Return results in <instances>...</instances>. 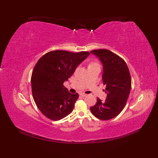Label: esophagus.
<instances>
[{
  "label": "esophagus",
  "mask_w": 158,
  "mask_h": 158,
  "mask_svg": "<svg viewBox=\"0 0 158 158\" xmlns=\"http://www.w3.org/2000/svg\"><path fill=\"white\" fill-rule=\"evenodd\" d=\"M80 95H81L83 97H85V96H87V94H85V93H80Z\"/></svg>",
  "instance_id": "1"
}]
</instances>
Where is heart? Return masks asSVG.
<instances>
[{
    "instance_id": "1",
    "label": "heart",
    "mask_w": 158,
    "mask_h": 158,
    "mask_svg": "<svg viewBox=\"0 0 158 158\" xmlns=\"http://www.w3.org/2000/svg\"><path fill=\"white\" fill-rule=\"evenodd\" d=\"M98 62H96V61H93V62H91L89 64V66H93V65H95V64H98Z\"/></svg>"
}]
</instances>
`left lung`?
<instances>
[{
  "instance_id": "8db88e82",
  "label": "left lung",
  "mask_w": 158,
  "mask_h": 158,
  "mask_svg": "<svg viewBox=\"0 0 158 158\" xmlns=\"http://www.w3.org/2000/svg\"><path fill=\"white\" fill-rule=\"evenodd\" d=\"M90 52L102 63V81L107 94L105 100L98 98L90 110L98 119L109 120L118 115L126 105L131 89L130 73L126 62L109 50L95 49Z\"/></svg>"
}]
</instances>
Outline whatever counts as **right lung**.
<instances>
[{
    "mask_svg": "<svg viewBox=\"0 0 158 158\" xmlns=\"http://www.w3.org/2000/svg\"><path fill=\"white\" fill-rule=\"evenodd\" d=\"M89 53L55 50L36 62L31 76L32 96L40 111L48 119L58 121L72 112L79 94L70 93L63 83Z\"/></svg>",
    "mask_w": 158,
    "mask_h": 158,
    "instance_id": "obj_1",
    "label": "right lung"
}]
</instances>
